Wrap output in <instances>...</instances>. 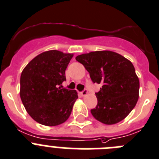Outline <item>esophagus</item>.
Segmentation results:
<instances>
[{
  "label": "esophagus",
  "mask_w": 159,
  "mask_h": 159,
  "mask_svg": "<svg viewBox=\"0 0 159 159\" xmlns=\"http://www.w3.org/2000/svg\"><path fill=\"white\" fill-rule=\"evenodd\" d=\"M87 94H88V91H87V89H84L82 92H81V95L82 96H85Z\"/></svg>",
  "instance_id": "esophagus-1"
}]
</instances>
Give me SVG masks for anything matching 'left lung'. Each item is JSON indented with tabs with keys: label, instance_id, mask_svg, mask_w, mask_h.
I'll return each instance as SVG.
<instances>
[{
	"label": "left lung",
	"instance_id": "obj_1",
	"mask_svg": "<svg viewBox=\"0 0 159 159\" xmlns=\"http://www.w3.org/2000/svg\"><path fill=\"white\" fill-rule=\"evenodd\" d=\"M76 60L89 73L93 83L102 84L96 93L98 103L91 110L93 116L106 125L122 121L135 107L139 98L140 81L133 63L111 51L81 54Z\"/></svg>",
	"mask_w": 159,
	"mask_h": 159
}]
</instances>
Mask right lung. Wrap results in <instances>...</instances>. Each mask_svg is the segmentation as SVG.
<instances>
[{
	"label": "right lung",
	"mask_w": 159,
	"mask_h": 159,
	"mask_svg": "<svg viewBox=\"0 0 159 159\" xmlns=\"http://www.w3.org/2000/svg\"><path fill=\"white\" fill-rule=\"evenodd\" d=\"M73 54L50 50L28 63L20 77V98L33 119L47 126H56L70 117L78 99L76 90L61 88L65 70Z\"/></svg>",
	"instance_id": "add662e5"
}]
</instances>
